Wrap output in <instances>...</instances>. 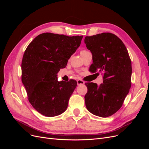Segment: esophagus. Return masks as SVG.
I'll return each mask as SVG.
<instances>
[{
    "label": "esophagus",
    "instance_id": "1",
    "mask_svg": "<svg viewBox=\"0 0 149 149\" xmlns=\"http://www.w3.org/2000/svg\"><path fill=\"white\" fill-rule=\"evenodd\" d=\"M77 84H78V85L83 84H84V82L81 79H78L77 80Z\"/></svg>",
    "mask_w": 149,
    "mask_h": 149
}]
</instances>
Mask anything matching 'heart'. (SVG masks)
Instances as JSON below:
<instances>
[{"label":"heart","mask_w":149,"mask_h":149,"mask_svg":"<svg viewBox=\"0 0 149 149\" xmlns=\"http://www.w3.org/2000/svg\"><path fill=\"white\" fill-rule=\"evenodd\" d=\"M86 52V50H84V49H83V50L81 51V53H82V52Z\"/></svg>","instance_id":"obj_1"}]
</instances>
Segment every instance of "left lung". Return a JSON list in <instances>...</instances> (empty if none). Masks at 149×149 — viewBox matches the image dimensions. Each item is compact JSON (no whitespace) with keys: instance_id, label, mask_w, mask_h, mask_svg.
<instances>
[{"instance_id":"1","label":"left lung","mask_w":149,"mask_h":149,"mask_svg":"<svg viewBox=\"0 0 149 149\" xmlns=\"http://www.w3.org/2000/svg\"><path fill=\"white\" fill-rule=\"evenodd\" d=\"M84 43L93 55L90 71L101 73L103 83H85L86 106L92 114L107 118L123 104L131 87L132 64L123 41L111 33L86 36Z\"/></svg>"}]
</instances>
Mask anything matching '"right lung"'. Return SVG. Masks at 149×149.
Listing matches in <instances>:
<instances>
[{
	"instance_id": "obj_1",
	"label": "right lung",
	"mask_w": 149,
	"mask_h": 149,
	"mask_svg": "<svg viewBox=\"0 0 149 149\" xmlns=\"http://www.w3.org/2000/svg\"><path fill=\"white\" fill-rule=\"evenodd\" d=\"M82 38L83 36L44 33L26 48L21 66L22 81L30 103L41 114L53 117L66 111L77 82H59L56 74L66 66Z\"/></svg>"
}]
</instances>
